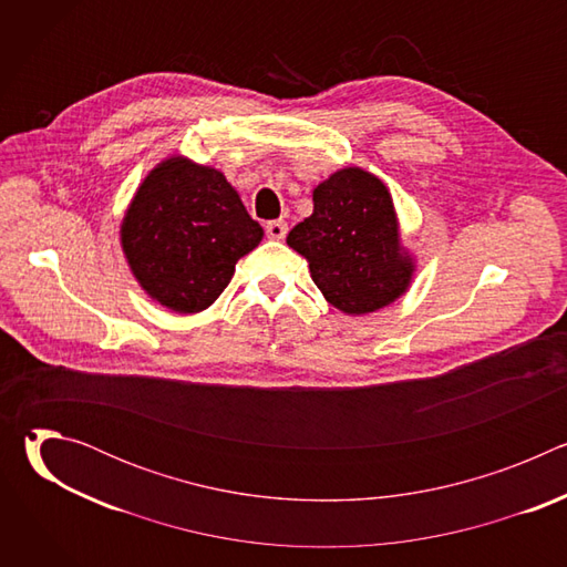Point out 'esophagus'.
Wrapping results in <instances>:
<instances>
[{
  "label": "esophagus",
  "mask_w": 567,
  "mask_h": 567,
  "mask_svg": "<svg viewBox=\"0 0 567 567\" xmlns=\"http://www.w3.org/2000/svg\"><path fill=\"white\" fill-rule=\"evenodd\" d=\"M265 230H267V235H269L271 239H282V237L287 235V221H285V219H274V221H267Z\"/></svg>",
  "instance_id": "34e87169"
}]
</instances>
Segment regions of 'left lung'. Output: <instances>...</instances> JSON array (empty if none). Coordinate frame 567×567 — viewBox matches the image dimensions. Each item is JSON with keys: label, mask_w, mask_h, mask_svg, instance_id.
Wrapping results in <instances>:
<instances>
[{"label": "left lung", "mask_w": 567, "mask_h": 567, "mask_svg": "<svg viewBox=\"0 0 567 567\" xmlns=\"http://www.w3.org/2000/svg\"><path fill=\"white\" fill-rule=\"evenodd\" d=\"M287 245L307 258L316 287L346 313L390 305L415 271L399 247L388 188L361 168H343L313 188V213L289 230Z\"/></svg>", "instance_id": "8db88e82"}]
</instances>
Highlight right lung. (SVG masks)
<instances>
[{
  "label": "right lung",
  "instance_id": "1",
  "mask_svg": "<svg viewBox=\"0 0 567 567\" xmlns=\"http://www.w3.org/2000/svg\"><path fill=\"white\" fill-rule=\"evenodd\" d=\"M262 226L226 177L184 156L166 158L138 186L121 245L141 287L179 313L210 307L235 262L254 251Z\"/></svg>",
  "mask_w": 567,
  "mask_h": 567
}]
</instances>
